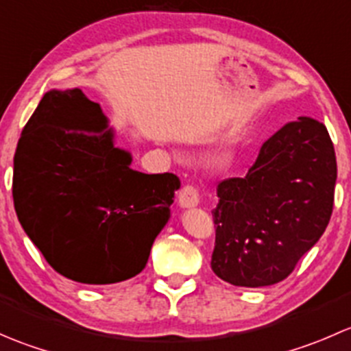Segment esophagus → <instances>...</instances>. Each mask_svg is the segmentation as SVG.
I'll list each match as a JSON object with an SVG mask.
<instances>
[{
  "label": "esophagus",
  "mask_w": 351,
  "mask_h": 351,
  "mask_svg": "<svg viewBox=\"0 0 351 351\" xmlns=\"http://www.w3.org/2000/svg\"><path fill=\"white\" fill-rule=\"evenodd\" d=\"M200 202V195H198V190L193 185H185L178 193V204L182 207H195Z\"/></svg>",
  "instance_id": "1"
}]
</instances>
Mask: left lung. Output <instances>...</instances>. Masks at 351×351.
<instances>
[{
	"label": "left lung",
	"instance_id": "1",
	"mask_svg": "<svg viewBox=\"0 0 351 351\" xmlns=\"http://www.w3.org/2000/svg\"><path fill=\"white\" fill-rule=\"evenodd\" d=\"M335 183L326 125L311 117L287 122L246 175L217 183L214 274L238 287L285 280L328 228Z\"/></svg>",
	"mask_w": 351,
	"mask_h": 351
}]
</instances>
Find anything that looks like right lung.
<instances>
[{
    "instance_id": "1",
    "label": "right lung",
    "mask_w": 351,
    "mask_h": 351,
    "mask_svg": "<svg viewBox=\"0 0 351 351\" xmlns=\"http://www.w3.org/2000/svg\"><path fill=\"white\" fill-rule=\"evenodd\" d=\"M100 105L77 88L49 91L13 159V204L32 243L62 277L107 285L144 270L180 189L173 173L130 168Z\"/></svg>"
}]
</instances>
